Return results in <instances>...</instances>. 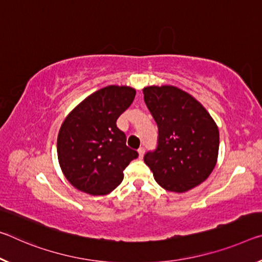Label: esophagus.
Listing matches in <instances>:
<instances>
[{
  "label": "esophagus",
  "mask_w": 262,
  "mask_h": 262,
  "mask_svg": "<svg viewBox=\"0 0 262 262\" xmlns=\"http://www.w3.org/2000/svg\"><path fill=\"white\" fill-rule=\"evenodd\" d=\"M138 152H139V157H140V159H142L143 155H144V148H140L139 150H138Z\"/></svg>",
  "instance_id": "34e87169"
}]
</instances>
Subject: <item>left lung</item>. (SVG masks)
Instances as JSON below:
<instances>
[{"instance_id":"left-lung-1","label":"left lung","mask_w":262,"mask_h":262,"mask_svg":"<svg viewBox=\"0 0 262 262\" xmlns=\"http://www.w3.org/2000/svg\"><path fill=\"white\" fill-rule=\"evenodd\" d=\"M142 91L159 127L157 148L144 155V163L163 189L177 193L193 189L217 163V124L201 102L176 86H148Z\"/></svg>"}]
</instances>
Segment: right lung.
<instances>
[{
    "mask_svg": "<svg viewBox=\"0 0 262 262\" xmlns=\"http://www.w3.org/2000/svg\"><path fill=\"white\" fill-rule=\"evenodd\" d=\"M136 91L111 85L89 95L70 112L57 139L61 171L74 188L103 196L123 180V170L139 154L126 144L116 120L132 105Z\"/></svg>",
    "mask_w": 262,
    "mask_h": 262,
    "instance_id": "1",
    "label": "right lung"
}]
</instances>
